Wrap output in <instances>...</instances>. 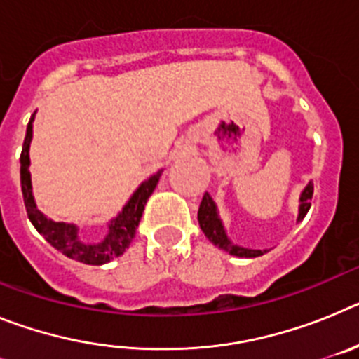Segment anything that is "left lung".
Returning <instances> with one entry per match:
<instances>
[{
	"label": "left lung",
	"instance_id": "left-lung-1",
	"mask_svg": "<svg viewBox=\"0 0 359 359\" xmlns=\"http://www.w3.org/2000/svg\"><path fill=\"white\" fill-rule=\"evenodd\" d=\"M311 199H313V183L304 189L302 196H300V212H298V221L307 214L311 207ZM198 221H199V226H201L203 233L215 244L219 248H223L224 252H228L230 255H236V257H259L262 255V250H248V248H241L237 244H231L228 241L226 233H224V228L221 224L217 217V210H215V205L212 201L210 196L205 192L201 199V205H199V210H198Z\"/></svg>",
	"mask_w": 359,
	"mask_h": 359
}]
</instances>
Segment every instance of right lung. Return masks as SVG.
Here are the masks:
<instances>
[{
	"mask_svg": "<svg viewBox=\"0 0 359 359\" xmlns=\"http://www.w3.org/2000/svg\"><path fill=\"white\" fill-rule=\"evenodd\" d=\"M34 116H36V113L32 115L30 122H28L27 136H25L23 142V151H21V158H19L21 160V190H23V201L28 219H30L32 224L36 226V230L39 231L41 236L52 244L53 248L65 253L66 257H69L73 261L84 262V264L91 266L106 264L111 259L122 255L126 252V248H129V244H131L133 237H135L136 228H138V223H140L142 214H144L145 203H147L149 196L154 192L158 182H160L161 170H158L154 176L145 180L138 187V190L133 194L128 205L123 207L118 217L111 221L109 233H107V237L102 243L84 244L82 241H79L77 228L73 226V224L55 223V221H52V219L41 214L36 207V201H34V196H32L30 170H28V165H30L28 149H30L32 142V122H34Z\"/></svg>",
	"mask_w": 359,
	"mask_h": 359,
	"instance_id": "1",
	"label": "right lung"
}]
</instances>
